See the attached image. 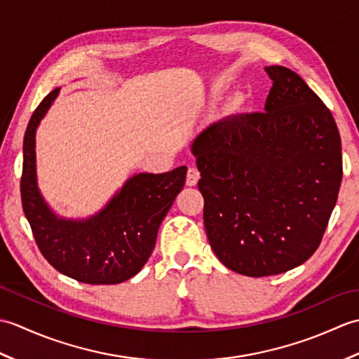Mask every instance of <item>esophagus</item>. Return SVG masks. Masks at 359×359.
I'll return each mask as SVG.
<instances>
[{"label":"esophagus","instance_id":"esophagus-1","mask_svg":"<svg viewBox=\"0 0 359 359\" xmlns=\"http://www.w3.org/2000/svg\"><path fill=\"white\" fill-rule=\"evenodd\" d=\"M199 179H201L199 170H197V168H194V166H189L188 168V172H187V185L188 187H194V185H197V182H199Z\"/></svg>","mask_w":359,"mask_h":359}]
</instances>
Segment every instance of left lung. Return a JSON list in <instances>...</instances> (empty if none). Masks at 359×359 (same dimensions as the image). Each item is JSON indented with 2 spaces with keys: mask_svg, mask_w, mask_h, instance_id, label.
Masks as SVG:
<instances>
[{
  "mask_svg": "<svg viewBox=\"0 0 359 359\" xmlns=\"http://www.w3.org/2000/svg\"><path fill=\"white\" fill-rule=\"evenodd\" d=\"M264 112L216 121L196 137L203 224L226 269L251 278L285 273L318 250L342 180L330 109L284 66Z\"/></svg>",
  "mask_w": 359,
  "mask_h": 359,
  "instance_id": "1",
  "label": "left lung"
}]
</instances>
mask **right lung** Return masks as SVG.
<instances>
[{
    "label": "right lung",
    "instance_id": "obj_1",
    "mask_svg": "<svg viewBox=\"0 0 359 359\" xmlns=\"http://www.w3.org/2000/svg\"><path fill=\"white\" fill-rule=\"evenodd\" d=\"M60 93L34 111L22 143L21 202L38 248L53 269L83 284H120L135 276L156 247L158 226L185 185L187 166L163 174L140 172L95 216L58 217L36 185L35 133Z\"/></svg>",
    "mask_w": 359,
    "mask_h": 359
}]
</instances>
